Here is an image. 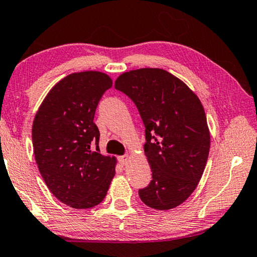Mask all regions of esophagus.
Segmentation results:
<instances>
[{
  "instance_id": "esophagus-1",
  "label": "esophagus",
  "mask_w": 257,
  "mask_h": 257,
  "mask_svg": "<svg viewBox=\"0 0 257 257\" xmlns=\"http://www.w3.org/2000/svg\"><path fill=\"white\" fill-rule=\"evenodd\" d=\"M128 160H129V156H128V155H124V156L120 157V163H121V165H127Z\"/></svg>"
}]
</instances>
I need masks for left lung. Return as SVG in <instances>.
<instances>
[{
	"label": "left lung",
	"instance_id": "left-lung-1",
	"mask_svg": "<svg viewBox=\"0 0 257 257\" xmlns=\"http://www.w3.org/2000/svg\"><path fill=\"white\" fill-rule=\"evenodd\" d=\"M114 86L134 101L145 127L152 180L139 190L141 200L152 209H173L196 188L208 160L210 133L200 99L158 68L124 72Z\"/></svg>",
	"mask_w": 257,
	"mask_h": 257
}]
</instances>
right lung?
Here are the masks:
<instances>
[{"mask_svg":"<svg viewBox=\"0 0 257 257\" xmlns=\"http://www.w3.org/2000/svg\"><path fill=\"white\" fill-rule=\"evenodd\" d=\"M112 84L104 72L68 75L52 87L34 117L33 152L41 177L57 200L71 208L101 203L115 175V157L99 153L100 133L93 122L98 102Z\"/></svg>","mask_w":257,"mask_h":257,"instance_id":"1","label":"right lung"}]
</instances>
